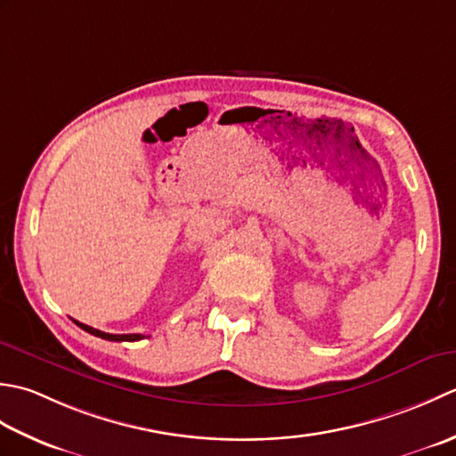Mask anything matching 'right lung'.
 <instances>
[{
	"instance_id": "right-lung-1",
	"label": "right lung",
	"mask_w": 456,
	"mask_h": 456,
	"mask_svg": "<svg viewBox=\"0 0 456 456\" xmlns=\"http://www.w3.org/2000/svg\"><path fill=\"white\" fill-rule=\"evenodd\" d=\"M74 322H77L82 330H86V332H90V334H94V337H100V338H104V340L135 342V340L145 338L143 334H110V332H102V330H98V329H92V327H88V324H82V322H78V321H74Z\"/></svg>"
}]
</instances>
